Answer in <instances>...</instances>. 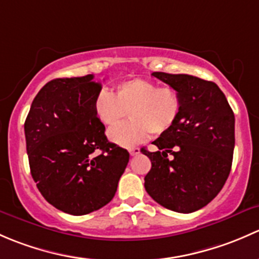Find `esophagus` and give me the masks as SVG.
Wrapping results in <instances>:
<instances>
[{
	"label": "esophagus",
	"instance_id": "1",
	"mask_svg": "<svg viewBox=\"0 0 259 259\" xmlns=\"http://www.w3.org/2000/svg\"><path fill=\"white\" fill-rule=\"evenodd\" d=\"M140 153V148L135 147V148H130V154L131 156H136V154Z\"/></svg>",
	"mask_w": 259,
	"mask_h": 259
}]
</instances>
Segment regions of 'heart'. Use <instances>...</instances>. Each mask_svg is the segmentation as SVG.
<instances>
[{
	"label": "heart",
	"mask_w": 259,
	"mask_h": 259,
	"mask_svg": "<svg viewBox=\"0 0 259 259\" xmlns=\"http://www.w3.org/2000/svg\"><path fill=\"white\" fill-rule=\"evenodd\" d=\"M180 93L173 87H158L145 78H132L116 84L112 95L101 91L93 101L97 118L106 126H113L125 116L131 121L108 130L111 142L121 147L140 145L151 133L162 135L172 128L181 113Z\"/></svg>",
	"instance_id": "b5f03b06"
}]
</instances>
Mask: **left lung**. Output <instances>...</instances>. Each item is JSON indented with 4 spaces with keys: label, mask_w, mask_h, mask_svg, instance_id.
<instances>
[{
    "label": "left lung",
    "mask_w": 259,
    "mask_h": 259,
    "mask_svg": "<svg viewBox=\"0 0 259 259\" xmlns=\"http://www.w3.org/2000/svg\"><path fill=\"white\" fill-rule=\"evenodd\" d=\"M152 76L180 93L182 107L175 126L153 141L158 151L141 149L152 163L145 188L164 208L194 212L220 193L231 172L234 113L214 82L164 72Z\"/></svg>",
    "instance_id": "8db88e82"
}]
</instances>
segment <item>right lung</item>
Returning <instances> with one entry per match:
<instances>
[{"instance_id": "1", "label": "right lung", "mask_w": 259, "mask_h": 259, "mask_svg": "<svg viewBox=\"0 0 259 259\" xmlns=\"http://www.w3.org/2000/svg\"><path fill=\"white\" fill-rule=\"evenodd\" d=\"M93 74L56 78L32 102L25 122L31 175L49 203L82 215L116 194L130 161L127 149L108 142L93 110L101 83Z\"/></svg>"}]
</instances>
